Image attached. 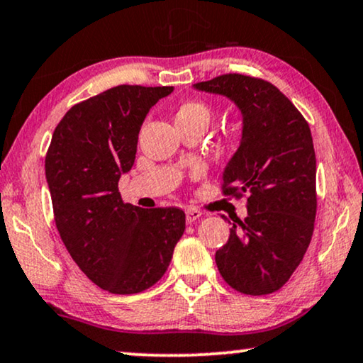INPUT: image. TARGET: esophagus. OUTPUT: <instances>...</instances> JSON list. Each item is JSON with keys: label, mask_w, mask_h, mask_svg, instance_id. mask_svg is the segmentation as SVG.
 Instances as JSON below:
<instances>
[{"label": "esophagus", "mask_w": 363, "mask_h": 363, "mask_svg": "<svg viewBox=\"0 0 363 363\" xmlns=\"http://www.w3.org/2000/svg\"><path fill=\"white\" fill-rule=\"evenodd\" d=\"M199 217H202V212L199 209H196V207H187L186 209V220L189 222H194L199 219Z\"/></svg>", "instance_id": "1"}]
</instances>
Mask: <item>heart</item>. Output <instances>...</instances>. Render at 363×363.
I'll list each match as a JSON object with an SVG mask.
<instances>
[{
    "instance_id": "obj_1",
    "label": "heart",
    "mask_w": 363,
    "mask_h": 363,
    "mask_svg": "<svg viewBox=\"0 0 363 363\" xmlns=\"http://www.w3.org/2000/svg\"><path fill=\"white\" fill-rule=\"evenodd\" d=\"M211 121V108L201 101H184L179 104L176 109V124H189V123H202L209 124Z\"/></svg>"
}]
</instances>
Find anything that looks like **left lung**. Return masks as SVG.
Instances as JSON below:
<instances>
[{"label":"left lung","instance_id":"8db88e82","mask_svg":"<svg viewBox=\"0 0 363 363\" xmlns=\"http://www.w3.org/2000/svg\"><path fill=\"white\" fill-rule=\"evenodd\" d=\"M227 96L244 118L242 141L222 179V194L247 196V217L230 222L216 252L222 279L245 296L279 291L302 262L317 214L311 128L292 101L260 77L229 72L194 84Z\"/></svg>","mask_w":363,"mask_h":363}]
</instances>
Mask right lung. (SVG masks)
Here are the masks:
<instances>
[{
    "label": "right lung",
    "mask_w": 363,
    "mask_h": 363,
    "mask_svg": "<svg viewBox=\"0 0 363 363\" xmlns=\"http://www.w3.org/2000/svg\"><path fill=\"white\" fill-rule=\"evenodd\" d=\"M172 89L121 84L81 101L48 147L46 181L61 240L77 267L111 294L152 287L184 234V211L141 209L124 202L118 187L136 159L144 118Z\"/></svg>",
    "instance_id": "add662e5"
}]
</instances>
